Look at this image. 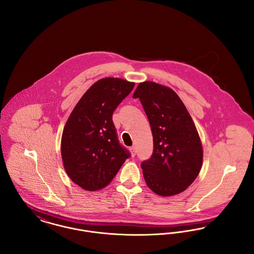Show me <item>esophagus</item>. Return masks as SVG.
Here are the masks:
<instances>
[{"label":"esophagus","instance_id":"obj_1","mask_svg":"<svg viewBox=\"0 0 254 254\" xmlns=\"http://www.w3.org/2000/svg\"><path fill=\"white\" fill-rule=\"evenodd\" d=\"M130 152H131V155H132L133 157L136 155V147L135 146H131L130 147Z\"/></svg>","mask_w":254,"mask_h":254}]
</instances>
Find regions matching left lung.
Instances as JSON below:
<instances>
[{"instance_id":"left-lung-1","label":"left lung","mask_w":254,"mask_h":254,"mask_svg":"<svg viewBox=\"0 0 254 254\" xmlns=\"http://www.w3.org/2000/svg\"><path fill=\"white\" fill-rule=\"evenodd\" d=\"M139 98L153 136V152L141 168L147 187L161 196L184 191L198 176L203 148L193 121L179 96L168 86L144 82Z\"/></svg>"}]
</instances>
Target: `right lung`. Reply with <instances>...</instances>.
<instances>
[{
    "mask_svg": "<svg viewBox=\"0 0 254 254\" xmlns=\"http://www.w3.org/2000/svg\"><path fill=\"white\" fill-rule=\"evenodd\" d=\"M134 85L119 78L99 80L80 99L64 126L61 145L64 167L85 190L107 187L131 155L120 144L112 115Z\"/></svg>",
    "mask_w": 254,
    "mask_h": 254,
    "instance_id": "right-lung-1",
    "label": "right lung"
}]
</instances>
